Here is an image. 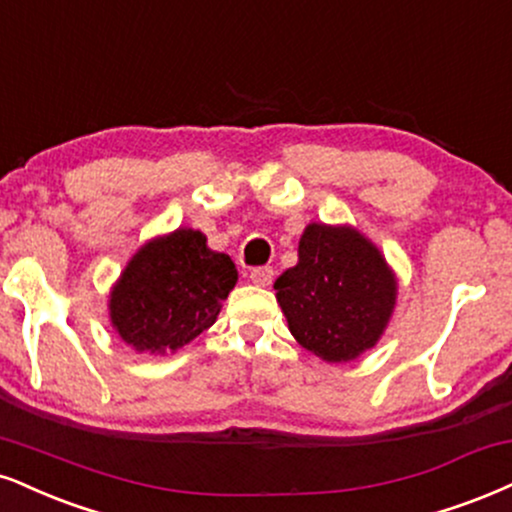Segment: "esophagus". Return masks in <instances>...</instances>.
Wrapping results in <instances>:
<instances>
[{
	"mask_svg": "<svg viewBox=\"0 0 512 512\" xmlns=\"http://www.w3.org/2000/svg\"><path fill=\"white\" fill-rule=\"evenodd\" d=\"M250 281L255 286H269L274 281V269L272 267H255L250 269Z\"/></svg>",
	"mask_w": 512,
	"mask_h": 512,
	"instance_id": "esophagus-1",
	"label": "esophagus"
}]
</instances>
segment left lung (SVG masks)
<instances>
[{
  "label": "left lung",
  "instance_id": "left-lung-1",
  "mask_svg": "<svg viewBox=\"0 0 512 512\" xmlns=\"http://www.w3.org/2000/svg\"><path fill=\"white\" fill-rule=\"evenodd\" d=\"M274 288L295 341L326 362L353 360L372 348L396 303V279L384 257L346 226H307L298 264Z\"/></svg>",
  "mask_w": 512,
  "mask_h": 512
}]
</instances>
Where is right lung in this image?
<instances>
[{"label": "right lung", "instance_id": "add662e5", "mask_svg": "<svg viewBox=\"0 0 512 512\" xmlns=\"http://www.w3.org/2000/svg\"><path fill=\"white\" fill-rule=\"evenodd\" d=\"M236 279L229 255L209 250L200 231L178 229L128 262L109 300L112 324L140 353L178 350L214 324Z\"/></svg>", "mask_w": 512, "mask_h": 512}]
</instances>
